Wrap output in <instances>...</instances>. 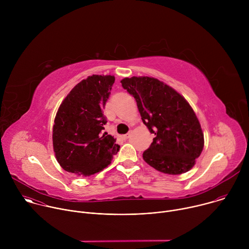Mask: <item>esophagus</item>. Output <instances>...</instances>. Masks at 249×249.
I'll return each instance as SVG.
<instances>
[{
    "instance_id": "34e87169",
    "label": "esophagus",
    "mask_w": 249,
    "mask_h": 249,
    "mask_svg": "<svg viewBox=\"0 0 249 249\" xmlns=\"http://www.w3.org/2000/svg\"><path fill=\"white\" fill-rule=\"evenodd\" d=\"M130 137H131V133H130V132H129V133H127V134H125V135H124V136H122V139H123V140H128V139H129V138H130Z\"/></svg>"
}]
</instances>
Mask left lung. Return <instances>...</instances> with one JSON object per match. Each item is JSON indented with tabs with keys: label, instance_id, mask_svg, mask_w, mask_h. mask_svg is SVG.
<instances>
[{
	"label": "left lung",
	"instance_id": "1",
	"mask_svg": "<svg viewBox=\"0 0 249 249\" xmlns=\"http://www.w3.org/2000/svg\"><path fill=\"white\" fill-rule=\"evenodd\" d=\"M121 84L134 96L143 123L156 136L143 153L144 160L167 174L190 170L203 151L204 135L186 99L155 78H125Z\"/></svg>",
	"mask_w": 249,
	"mask_h": 249
}]
</instances>
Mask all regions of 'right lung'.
<instances>
[{"label": "right lung", "mask_w": 249, "mask_h": 249, "mask_svg": "<svg viewBox=\"0 0 249 249\" xmlns=\"http://www.w3.org/2000/svg\"><path fill=\"white\" fill-rule=\"evenodd\" d=\"M114 76L92 75L79 83L61 103L53 126V149L63 169L89 176L111 162L120 146L106 132L103 115Z\"/></svg>", "instance_id": "right-lung-1"}]
</instances>
